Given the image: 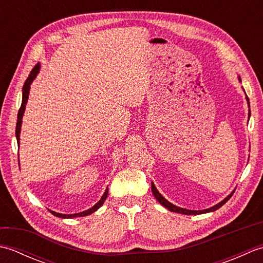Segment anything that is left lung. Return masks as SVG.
I'll use <instances>...</instances> for the list:
<instances>
[{"label": "left lung", "mask_w": 263, "mask_h": 263, "mask_svg": "<svg viewBox=\"0 0 263 263\" xmlns=\"http://www.w3.org/2000/svg\"><path fill=\"white\" fill-rule=\"evenodd\" d=\"M238 80L241 81V78H238ZM247 100H248V104H250V103H249L248 96H247ZM249 116H250V110H249ZM152 191H153V194L155 195V198L157 199V201H158V202H159L161 205H164L165 208H167V209L173 211V212H177V214H183V215H200V214H205V212L215 211V210H217V209H219L221 205H224V204L227 202V201L231 199V197H232L233 193H234V191H233L230 195H228L227 198H225L224 200L220 201L219 203H217L216 205L211 206V208H209V209H204V210H187V209L180 208V206H176V205H174L173 203L168 202V201H167V200L163 197V195H161V194L158 192V190L156 189L154 183H152Z\"/></svg>", "instance_id": "1"}]
</instances>
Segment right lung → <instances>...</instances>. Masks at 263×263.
Masks as SVG:
<instances>
[{
    "instance_id": "right-lung-1",
    "label": "right lung",
    "mask_w": 263,
    "mask_h": 263,
    "mask_svg": "<svg viewBox=\"0 0 263 263\" xmlns=\"http://www.w3.org/2000/svg\"><path fill=\"white\" fill-rule=\"evenodd\" d=\"M39 69H41V64H36L33 66V69L31 70L29 77L27 78V80L24 85V88H22V103L20 106V109L18 111V121H16V126H15V137H16V141H18V144H20V130H21V123H22V116H24L25 113V109H26V104H27V100H28V96H29V90H30V85L31 82L35 79L36 76L38 74ZM18 158H19V155H18ZM107 194H108V187L106 189L105 193L103 194V197L100 198V200L98 202L95 204L93 206H91L90 209L85 210L82 212H79V214H72V215H64V214H60V212H55V211H51L54 216L60 217V218H74V217H85L92 214V212L96 211L97 209H99L100 206L103 205V203L105 202L106 198H107Z\"/></svg>"
}]
</instances>
